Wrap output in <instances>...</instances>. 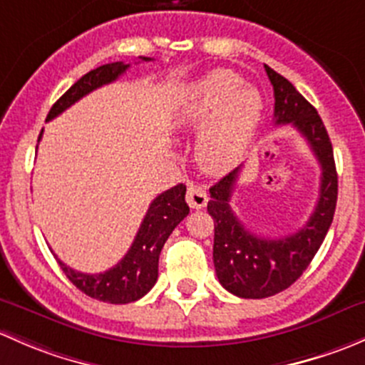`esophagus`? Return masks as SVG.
I'll list each match as a JSON object with an SVG mask.
<instances>
[{"label": "esophagus", "instance_id": "obj_1", "mask_svg": "<svg viewBox=\"0 0 365 365\" xmlns=\"http://www.w3.org/2000/svg\"><path fill=\"white\" fill-rule=\"evenodd\" d=\"M207 193L202 186H197V184H190L186 191V202L191 209H204L207 205Z\"/></svg>", "mask_w": 365, "mask_h": 365}]
</instances>
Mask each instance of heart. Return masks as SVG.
<instances>
[{"label": "heart", "instance_id": "heart-1", "mask_svg": "<svg viewBox=\"0 0 365 365\" xmlns=\"http://www.w3.org/2000/svg\"><path fill=\"white\" fill-rule=\"evenodd\" d=\"M264 98L230 70L209 71L190 86L175 105L174 121L200 128L195 160L207 174H223L239 163L264 115Z\"/></svg>", "mask_w": 365, "mask_h": 365}]
</instances>
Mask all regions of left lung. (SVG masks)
Segmentation results:
<instances>
[{"label": "left lung", "instance_id": "left-lung-1", "mask_svg": "<svg viewBox=\"0 0 365 365\" xmlns=\"http://www.w3.org/2000/svg\"><path fill=\"white\" fill-rule=\"evenodd\" d=\"M274 89V125H292L309 144L322 167L320 197L307 223L295 234L265 239L244 227L230 207L240 167L210 187L209 214L214 220L212 260L225 290L242 299H265L295 283L317 251L334 220L337 202V172L325 125L317 108L288 78L265 65Z\"/></svg>", "mask_w": 365, "mask_h": 365}]
</instances>
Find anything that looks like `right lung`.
I'll return each mask as SVG.
<instances>
[{
	"mask_svg": "<svg viewBox=\"0 0 365 365\" xmlns=\"http://www.w3.org/2000/svg\"><path fill=\"white\" fill-rule=\"evenodd\" d=\"M140 59L142 61H151V58ZM128 68H130V65L118 61L98 66L96 70L86 73L52 105L47 114V121L65 112L75 101L84 98L95 89L114 82ZM40 137H42V133H40ZM184 195H186L184 184H178V186L158 195L149 205L148 214L144 216V221H142L140 228L135 235L133 244L123 257V260H119L118 265H114L112 269L100 274H86L65 265L58 257H56V260H58L63 272L66 274V277L82 294L108 304L135 302L155 287L161 247L167 242L168 235L174 232V228L190 214V207L184 200Z\"/></svg>",
	"mask_w": 365,
	"mask_h": 365,
	"instance_id": "1",
	"label": "right lung"
}]
</instances>
